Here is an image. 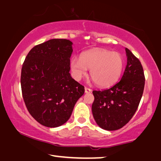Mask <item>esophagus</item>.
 I'll list each match as a JSON object with an SVG mask.
<instances>
[{"label": "esophagus", "instance_id": "1", "mask_svg": "<svg viewBox=\"0 0 161 161\" xmlns=\"http://www.w3.org/2000/svg\"><path fill=\"white\" fill-rule=\"evenodd\" d=\"M92 92V90L88 88H85V92L86 93H90V92Z\"/></svg>", "mask_w": 161, "mask_h": 161}]
</instances>
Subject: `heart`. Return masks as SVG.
Instances as JSON below:
<instances>
[{
    "instance_id": "1",
    "label": "heart",
    "mask_w": 161,
    "mask_h": 161,
    "mask_svg": "<svg viewBox=\"0 0 161 161\" xmlns=\"http://www.w3.org/2000/svg\"><path fill=\"white\" fill-rule=\"evenodd\" d=\"M70 69L73 77L80 80L91 69L90 75L94 83L100 87L113 85L122 74L124 60L118 52L105 49H95L83 52L80 58L70 60Z\"/></svg>"
}]
</instances>
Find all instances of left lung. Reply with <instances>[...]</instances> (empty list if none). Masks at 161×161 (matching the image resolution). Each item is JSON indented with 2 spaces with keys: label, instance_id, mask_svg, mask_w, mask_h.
<instances>
[{
  "label": "left lung",
  "instance_id": "left-lung-1",
  "mask_svg": "<svg viewBox=\"0 0 161 161\" xmlns=\"http://www.w3.org/2000/svg\"><path fill=\"white\" fill-rule=\"evenodd\" d=\"M127 64L122 78L111 88L93 91L92 112L97 125L108 131L126 125L134 116L142 97L145 76L140 61L125 48Z\"/></svg>",
  "mask_w": 161,
  "mask_h": 161
}]
</instances>
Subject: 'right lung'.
Wrapping results in <instances>:
<instances>
[{
  "label": "right lung",
  "instance_id": "right-lung-1",
  "mask_svg": "<svg viewBox=\"0 0 161 161\" xmlns=\"http://www.w3.org/2000/svg\"><path fill=\"white\" fill-rule=\"evenodd\" d=\"M73 43L52 39L30 51L22 64L21 88L30 114L42 125L58 127L69 119L84 86L70 74Z\"/></svg>",
  "mask_w": 161,
  "mask_h": 161
}]
</instances>
